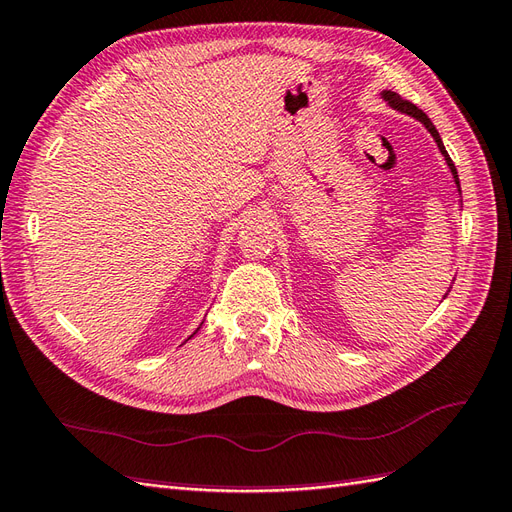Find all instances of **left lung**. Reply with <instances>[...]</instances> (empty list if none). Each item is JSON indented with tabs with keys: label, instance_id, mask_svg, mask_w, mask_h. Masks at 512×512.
<instances>
[{
	"label": "left lung",
	"instance_id": "left-lung-1",
	"mask_svg": "<svg viewBox=\"0 0 512 512\" xmlns=\"http://www.w3.org/2000/svg\"><path fill=\"white\" fill-rule=\"evenodd\" d=\"M379 98H382L392 111H397V113H403V115H408V117H412V120H417V122H421L423 126H425V130L427 133L432 135V139H434V144H436V148L441 150V154H443V159H445V163H447V168H449V172H451V178H454V185H456V192H458V196H460V205H462V192H460V178H458V172H456V165L451 163V159H449V154H447V150H445V146H443V139H441V135H438V130H436V126L432 124V120L430 117H427L419 106H414L412 102H406V100H401V95L399 93H395V91H382L379 93ZM449 292V290H447ZM445 299V296H443Z\"/></svg>",
	"mask_w": 512,
	"mask_h": 512
}]
</instances>
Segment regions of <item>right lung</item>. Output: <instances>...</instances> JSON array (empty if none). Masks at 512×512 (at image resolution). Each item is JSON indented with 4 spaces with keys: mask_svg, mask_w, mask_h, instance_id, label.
I'll return each mask as SVG.
<instances>
[{
    "mask_svg": "<svg viewBox=\"0 0 512 512\" xmlns=\"http://www.w3.org/2000/svg\"><path fill=\"white\" fill-rule=\"evenodd\" d=\"M202 323H205V320H202ZM202 323H200V325H198V329H200V327H202ZM198 329H196V331H194V334H192V336H189V338H194V336H196V334H198ZM189 338H187V340H189Z\"/></svg>",
    "mask_w": 512,
    "mask_h": 512,
    "instance_id": "add662e5",
    "label": "right lung"
}]
</instances>
